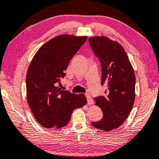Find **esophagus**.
I'll use <instances>...</instances> for the list:
<instances>
[{
	"instance_id": "1",
	"label": "esophagus",
	"mask_w": 159,
	"mask_h": 159,
	"mask_svg": "<svg viewBox=\"0 0 159 159\" xmlns=\"http://www.w3.org/2000/svg\"><path fill=\"white\" fill-rule=\"evenodd\" d=\"M86 98H87V101H88V103L89 105H92L93 104V100L91 96H90L89 94H86Z\"/></svg>"
}]
</instances>
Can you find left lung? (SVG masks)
<instances>
[{
	"label": "left lung",
	"mask_w": 159,
	"mask_h": 159,
	"mask_svg": "<svg viewBox=\"0 0 159 159\" xmlns=\"http://www.w3.org/2000/svg\"><path fill=\"white\" fill-rule=\"evenodd\" d=\"M89 45L102 67L101 84L107 85L105 96L96 97V105L103 116L92 122L96 128L111 131L124 123L131 112L135 100L136 79L125 49L119 43L106 36L89 39Z\"/></svg>",
	"instance_id": "8db88e82"
}]
</instances>
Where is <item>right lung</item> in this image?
Instances as JSON below:
<instances>
[{
    "mask_svg": "<svg viewBox=\"0 0 159 159\" xmlns=\"http://www.w3.org/2000/svg\"><path fill=\"white\" fill-rule=\"evenodd\" d=\"M87 39L68 34L54 37L37 51L31 61L26 76L27 102L36 120L45 128L63 127L74 110L87 104L83 94L76 95L57 86L71 58Z\"/></svg>",
    "mask_w": 159,
    "mask_h": 159,
    "instance_id": "obj_1",
    "label": "right lung"
}]
</instances>
